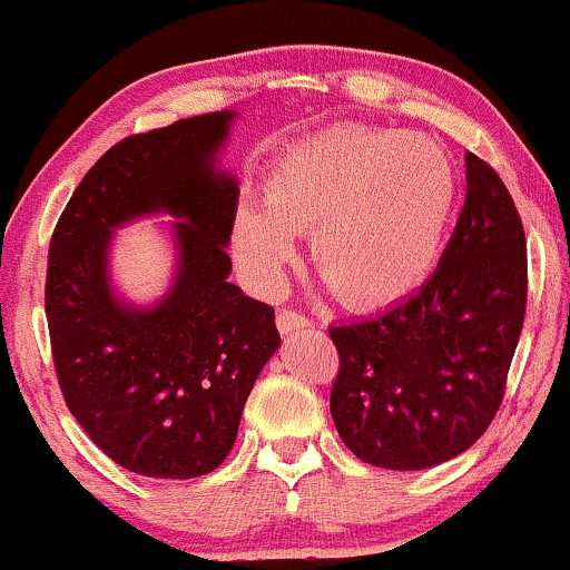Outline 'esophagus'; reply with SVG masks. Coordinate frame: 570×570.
I'll use <instances>...</instances> for the list:
<instances>
[{
    "label": "esophagus",
    "mask_w": 570,
    "mask_h": 570,
    "mask_svg": "<svg viewBox=\"0 0 570 570\" xmlns=\"http://www.w3.org/2000/svg\"><path fill=\"white\" fill-rule=\"evenodd\" d=\"M309 326V318H304V315L293 313V309H283V313L277 315V328L279 334H293V332H302V328Z\"/></svg>",
    "instance_id": "obj_1"
}]
</instances>
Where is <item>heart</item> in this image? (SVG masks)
Returning <instances> with one entry per match:
<instances>
[{"instance_id": "heart-1", "label": "heart", "mask_w": 570, "mask_h": 570, "mask_svg": "<svg viewBox=\"0 0 570 570\" xmlns=\"http://www.w3.org/2000/svg\"><path fill=\"white\" fill-rule=\"evenodd\" d=\"M263 208L233 216V252L257 291H277L313 233L309 252L334 296L379 309L414 293L453 225L459 178L442 145L422 134L326 128L291 145L263 180Z\"/></svg>"}]
</instances>
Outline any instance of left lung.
<instances>
[{
    "mask_svg": "<svg viewBox=\"0 0 570 570\" xmlns=\"http://www.w3.org/2000/svg\"><path fill=\"white\" fill-rule=\"evenodd\" d=\"M527 307V242L502 178L466 154V199L436 272L412 296L328 326L332 420L371 466L416 472L472 448L494 420Z\"/></svg>",
    "mask_w": 570,
    "mask_h": 570,
    "instance_id": "1",
    "label": "left lung"
}]
</instances>
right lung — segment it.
Segmentation results:
<instances>
[{
	"instance_id": "right-lung-1",
	"label": "right lung",
	"mask_w": 570,
	"mask_h": 570,
	"mask_svg": "<svg viewBox=\"0 0 570 570\" xmlns=\"http://www.w3.org/2000/svg\"><path fill=\"white\" fill-rule=\"evenodd\" d=\"M236 117L122 139L76 186L51 238L46 318L62 395L87 436L145 478L214 472L279 348L274 309L227 283L238 178L222 150ZM148 215L176 219L165 226L176 266L168 291L139 305L110 277V244Z\"/></svg>"
}]
</instances>
